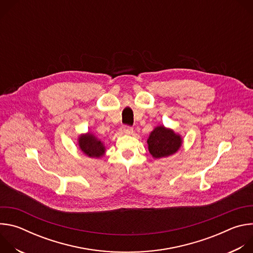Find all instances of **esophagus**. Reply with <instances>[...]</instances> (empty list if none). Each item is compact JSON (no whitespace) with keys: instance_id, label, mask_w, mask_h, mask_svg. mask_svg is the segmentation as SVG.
I'll return each instance as SVG.
<instances>
[{"instance_id":"esophagus-1","label":"esophagus","mask_w":253,"mask_h":253,"mask_svg":"<svg viewBox=\"0 0 253 253\" xmlns=\"http://www.w3.org/2000/svg\"><path fill=\"white\" fill-rule=\"evenodd\" d=\"M122 133L123 134H126V135H129V134H132L133 133V128L131 126H124L122 128Z\"/></svg>"}]
</instances>
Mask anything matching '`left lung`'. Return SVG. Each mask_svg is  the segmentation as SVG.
I'll use <instances>...</instances> for the list:
<instances>
[{
  "instance_id": "obj_1",
  "label": "left lung",
  "mask_w": 253,
  "mask_h": 253,
  "mask_svg": "<svg viewBox=\"0 0 253 253\" xmlns=\"http://www.w3.org/2000/svg\"><path fill=\"white\" fill-rule=\"evenodd\" d=\"M149 152L155 158L167 157L175 153L182 144L181 137L164 126L156 127L147 141Z\"/></svg>"
}]
</instances>
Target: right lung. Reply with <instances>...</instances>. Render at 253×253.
Here are the masks:
<instances>
[{"label":"right lung","mask_w":253,"mask_h":253,"mask_svg":"<svg viewBox=\"0 0 253 253\" xmlns=\"http://www.w3.org/2000/svg\"><path fill=\"white\" fill-rule=\"evenodd\" d=\"M79 146L81 150L89 157H101L104 152L105 148L101 141H99L95 136L88 133L86 135H82L79 138Z\"/></svg>","instance_id":"obj_1"}]
</instances>
